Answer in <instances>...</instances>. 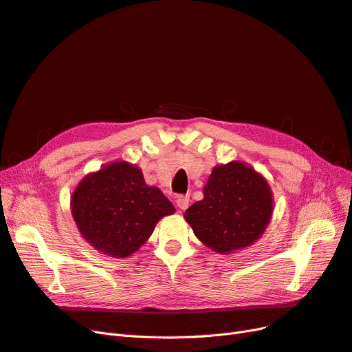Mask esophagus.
I'll use <instances>...</instances> for the list:
<instances>
[{"mask_svg":"<svg viewBox=\"0 0 352 352\" xmlns=\"http://www.w3.org/2000/svg\"><path fill=\"white\" fill-rule=\"evenodd\" d=\"M176 205L179 207V210L185 211L189 207V195H179L176 198Z\"/></svg>","mask_w":352,"mask_h":352,"instance_id":"1","label":"esophagus"}]
</instances>
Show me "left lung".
Here are the masks:
<instances>
[{
	"mask_svg": "<svg viewBox=\"0 0 352 352\" xmlns=\"http://www.w3.org/2000/svg\"><path fill=\"white\" fill-rule=\"evenodd\" d=\"M272 215V193L252 167L232 162L217 166L204 188V199L185 218L205 246L230 253L250 246Z\"/></svg>",
	"mask_w": 352,
	"mask_h": 352,
	"instance_id": "8db88e82",
	"label": "left lung"
}]
</instances>
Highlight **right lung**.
I'll return each instance as SVG.
<instances>
[{"label": "right lung", "mask_w": 352, "mask_h": 352, "mask_svg": "<svg viewBox=\"0 0 352 352\" xmlns=\"http://www.w3.org/2000/svg\"><path fill=\"white\" fill-rule=\"evenodd\" d=\"M71 210L82 237L115 258L140 249L157 221L175 212L163 192L145 185L140 168L125 162L84 177L72 193Z\"/></svg>", "instance_id": "1"}]
</instances>
